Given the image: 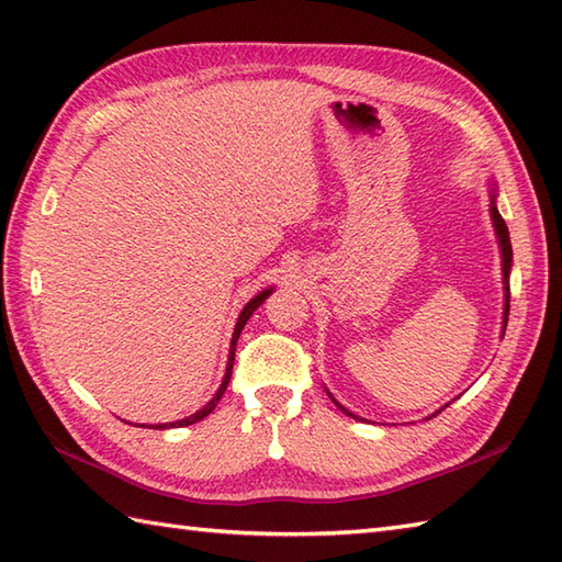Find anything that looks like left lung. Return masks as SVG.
Instances as JSON below:
<instances>
[{
    "label": "left lung",
    "mask_w": 562,
    "mask_h": 562,
    "mask_svg": "<svg viewBox=\"0 0 562 562\" xmlns=\"http://www.w3.org/2000/svg\"><path fill=\"white\" fill-rule=\"evenodd\" d=\"M492 184V190H490V216H492V226H494V236H497V244H499V252H502V284H504V314H502V336H504V331H507V322H509V272H512V240H509V228H507V224H504V218H502V214H499V209H497V184L494 182H490ZM326 394L328 397H331V402L338 406L340 412H344L346 416H350V419H358V422H366V419H360L358 414H353V412H348L344 404L340 402H336V397L331 392L326 390ZM458 400V397H456ZM448 406V404H446ZM446 406H441V409H436L431 416H436V414H441ZM431 416H426V419H431Z\"/></svg>",
    "instance_id": "obj_1"
}]
</instances>
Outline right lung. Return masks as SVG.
<instances>
[{
  "mask_svg": "<svg viewBox=\"0 0 562 562\" xmlns=\"http://www.w3.org/2000/svg\"><path fill=\"white\" fill-rule=\"evenodd\" d=\"M274 292V288H266L262 292H258L256 296H252V300L244 306V310H240V314H238V318H236V328H234V334H231V346H228V360H226V372H224V380H222V384H218V390H216V394L212 400H209L200 412H194V414H190V416H184V419H180V422H170V424H156V426H148V428H158V431H165V428H182V426H190V424H196V422H202L204 416H209L214 412V406L218 404V400L224 397V392H226V387H228V380H231V370H234V356H236V344H238V336H240V331H244V326H246V322L248 318L252 316V312L258 310V306L268 300V296ZM143 428H146V424H143Z\"/></svg>",
  "mask_w": 562,
  "mask_h": 562,
  "instance_id": "obj_1",
  "label": "right lung"
}]
</instances>
